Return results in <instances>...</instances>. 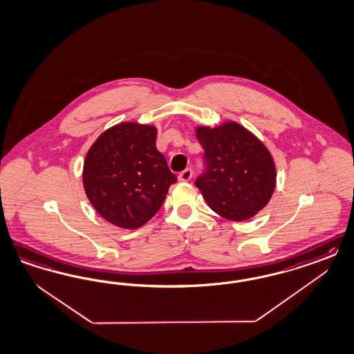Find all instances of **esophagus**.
Returning <instances> with one entry per match:
<instances>
[{
  "instance_id": "obj_1",
  "label": "esophagus",
  "mask_w": 354,
  "mask_h": 354,
  "mask_svg": "<svg viewBox=\"0 0 354 354\" xmlns=\"http://www.w3.org/2000/svg\"><path fill=\"white\" fill-rule=\"evenodd\" d=\"M192 177H193V171H192L190 168L185 169V171H181V173L178 174V180H180V181H183V183H187V181H190V180H192Z\"/></svg>"
}]
</instances>
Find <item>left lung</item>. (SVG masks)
Here are the masks:
<instances>
[{"instance_id": "left-lung-1", "label": "left lung", "mask_w": 354, "mask_h": 354, "mask_svg": "<svg viewBox=\"0 0 354 354\" xmlns=\"http://www.w3.org/2000/svg\"><path fill=\"white\" fill-rule=\"evenodd\" d=\"M195 136L207 164L195 186L209 208L232 221L262 211L276 187L274 158L262 140L234 121L196 126Z\"/></svg>"}]
</instances>
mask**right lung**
Masks as SVG:
<instances>
[{
  "instance_id": "obj_1",
  "label": "right lung",
  "mask_w": 354,
  "mask_h": 354,
  "mask_svg": "<svg viewBox=\"0 0 354 354\" xmlns=\"http://www.w3.org/2000/svg\"><path fill=\"white\" fill-rule=\"evenodd\" d=\"M158 129L121 122L93 142L83 187L96 212L118 228L137 229L156 215L176 176L156 149Z\"/></svg>"
}]
</instances>
